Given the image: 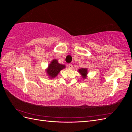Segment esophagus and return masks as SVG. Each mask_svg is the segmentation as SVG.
Returning a JSON list of instances; mask_svg holds the SVG:
<instances>
[{
  "label": "esophagus",
  "mask_w": 132,
  "mask_h": 132,
  "mask_svg": "<svg viewBox=\"0 0 132 132\" xmlns=\"http://www.w3.org/2000/svg\"><path fill=\"white\" fill-rule=\"evenodd\" d=\"M68 67L69 69H71L73 68V65L71 64H68Z\"/></svg>",
  "instance_id": "34e87169"
}]
</instances>
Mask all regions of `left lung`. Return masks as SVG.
Segmentation results:
<instances>
[{
	"label": "left lung",
	"mask_w": 132,
	"mask_h": 132,
	"mask_svg": "<svg viewBox=\"0 0 132 132\" xmlns=\"http://www.w3.org/2000/svg\"><path fill=\"white\" fill-rule=\"evenodd\" d=\"M78 72L80 74L82 79H85L87 78V74H88V70L87 68H82L78 69Z\"/></svg>",
	"instance_id": "1"
}]
</instances>
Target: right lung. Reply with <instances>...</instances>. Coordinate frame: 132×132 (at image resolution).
I'll return each instance as SVG.
<instances>
[{
    "mask_svg": "<svg viewBox=\"0 0 132 132\" xmlns=\"http://www.w3.org/2000/svg\"><path fill=\"white\" fill-rule=\"evenodd\" d=\"M65 65L59 64L57 59H54L49 64L48 68L46 69V71L48 77L51 79L56 77L60 71L65 68Z\"/></svg>",
    "mask_w": 132,
    "mask_h": 132,
    "instance_id": "1",
    "label": "right lung"
}]
</instances>
